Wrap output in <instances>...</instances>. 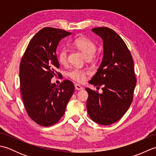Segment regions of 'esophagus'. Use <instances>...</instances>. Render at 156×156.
I'll return each instance as SVG.
<instances>
[{
  "label": "esophagus",
  "mask_w": 156,
  "mask_h": 156,
  "mask_svg": "<svg viewBox=\"0 0 156 156\" xmlns=\"http://www.w3.org/2000/svg\"><path fill=\"white\" fill-rule=\"evenodd\" d=\"M75 88L76 89V90H82V89H83V88H82V87H81L80 85H79V84H75Z\"/></svg>",
  "instance_id": "obj_1"
}]
</instances>
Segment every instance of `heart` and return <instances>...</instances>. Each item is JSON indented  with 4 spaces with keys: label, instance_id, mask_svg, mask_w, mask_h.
<instances>
[{
    "label": "heart",
    "instance_id": "1",
    "mask_svg": "<svg viewBox=\"0 0 156 156\" xmlns=\"http://www.w3.org/2000/svg\"><path fill=\"white\" fill-rule=\"evenodd\" d=\"M73 45L75 48L83 53L88 58H92L97 51V45L91 39L84 37H79L75 39L73 41ZM58 59L59 62L62 65H66L68 63V50L65 47H62L59 49L57 54ZM89 74L88 69H81L78 68H74L69 70L68 72V76L73 80L76 82H84L87 76Z\"/></svg>",
    "mask_w": 156,
    "mask_h": 156
}]
</instances>
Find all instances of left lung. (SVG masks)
<instances>
[{"label":"left lung","mask_w":156,"mask_h":156,"mask_svg":"<svg viewBox=\"0 0 156 156\" xmlns=\"http://www.w3.org/2000/svg\"><path fill=\"white\" fill-rule=\"evenodd\" d=\"M92 31L103 40V59L90 83L102 93L88 88V113L92 121L102 125L117 122L131 105L137 79L133 59L122 39L112 29L96 27Z\"/></svg>","instance_id":"left-lung-1"}]
</instances>
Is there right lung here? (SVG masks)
Instances as JSON below:
<instances>
[{
  "instance_id": "add662e5",
  "label": "right lung",
  "mask_w": 156,
  "mask_h": 156,
  "mask_svg": "<svg viewBox=\"0 0 156 156\" xmlns=\"http://www.w3.org/2000/svg\"><path fill=\"white\" fill-rule=\"evenodd\" d=\"M71 32L44 27L29 42L19 67L20 90L29 117L36 123L49 127L59 121L74 91V85L65 80L59 86L51 79L61 74L56 48L62 38Z\"/></svg>"
}]
</instances>
